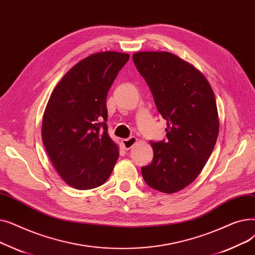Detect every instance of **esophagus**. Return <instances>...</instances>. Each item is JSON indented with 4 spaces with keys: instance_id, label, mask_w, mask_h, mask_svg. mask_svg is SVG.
<instances>
[{
    "instance_id": "obj_1",
    "label": "esophagus",
    "mask_w": 255,
    "mask_h": 255,
    "mask_svg": "<svg viewBox=\"0 0 255 255\" xmlns=\"http://www.w3.org/2000/svg\"><path fill=\"white\" fill-rule=\"evenodd\" d=\"M135 142H136V137H134V136H130L129 138L123 139V148L125 150H129L132 148L133 145H134Z\"/></svg>"
}]
</instances>
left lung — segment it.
<instances>
[{"mask_svg":"<svg viewBox=\"0 0 255 255\" xmlns=\"http://www.w3.org/2000/svg\"><path fill=\"white\" fill-rule=\"evenodd\" d=\"M133 62L167 124L166 139L150 141L154 157L141 167L142 178L155 190L180 191L196 179L215 146V96L202 73L170 52H136Z\"/></svg>","mask_w":255,"mask_h":255,"instance_id":"1","label":"left lung"}]
</instances>
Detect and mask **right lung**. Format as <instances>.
Instances as JSON below:
<instances>
[{"label": "right lung", "instance_id": "1", "mask_svg": "<svg viewBox=\"0 0 255 255\" xmlns=\"http://www.w3.org/2000/svg\"><path fill=\"white\" fill-rule=\"evenodd\" d=\"M129 58L116 51L94 53L73 66L51 93L42 141L59 175L76 189L105 183L119 158L107 133L106 97Z\"/></svg>", "mask_w": 255, "mask_h": 255}]
</instances>
